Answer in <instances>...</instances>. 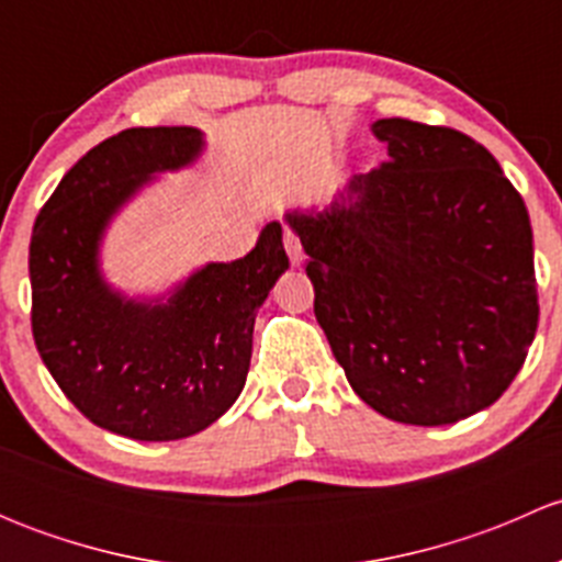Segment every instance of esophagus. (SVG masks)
Masks as SVG:
<instances>
[{
    "label": "esophagus",
    "mask_w": 562,
    "mask_h": 562,
    "mask_svg": "<svg viewBox=\"0 0 562 562\" xmlns=\"http://www.w3.org/2000/svg\"><path fill=\"white\" fill-rule=\"evenodd\" d=\"M285 249H288V258H291L293 266L302 263L304 249H302V241H299V236L293 234V231H285Z\"/></svg>",
    "instance_id": "esophagus-1"
}]
</instances>
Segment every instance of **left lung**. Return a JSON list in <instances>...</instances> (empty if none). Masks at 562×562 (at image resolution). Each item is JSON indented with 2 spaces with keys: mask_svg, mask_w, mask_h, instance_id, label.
Listing matches in <instances>:
<instances>
[{
  "mask_svg": "<svg viewBox=\"0 0 562 562\" xmlns=\"http://www.w3.org/2000/svg\"><path fill=\"white\" fill-rule=\"evenodd\" d=\"M372 133L389 162L288 223L356 394L394 422L454 424L501 400L536 337L530 217L470 135L411 119Z\"/></svg>",
  "mask_w": 562,
  "mask_h": 562,
  "instance_id": "obj_1",
  "label": "left lung"
}]
</instances>
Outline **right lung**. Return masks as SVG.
Returning a JSON list of instances; mask_svg holds the SVG:
<instances>
[{
    "instance_id": "right-lung-1",
    "label": "right lung",
    "mask_w": 562,
    "mask_h": 562,
    "mask_svg": "<svg viewBox=\"0 0 562 562\" xmlns=\"http://www.w3.org/2000/svg\"><path fill=\"white\" fill-rule=\"evenodd\" d=\"M195 127H130L89 149L40 209L30 245L32 334L48 372L92 424L179 440L236 402L258 307L288 269L282 225L234 263L195 271L166 304L130 302L98 271L111 214L151 173L195 160Z\"/></svg>"
}]
</instances>
